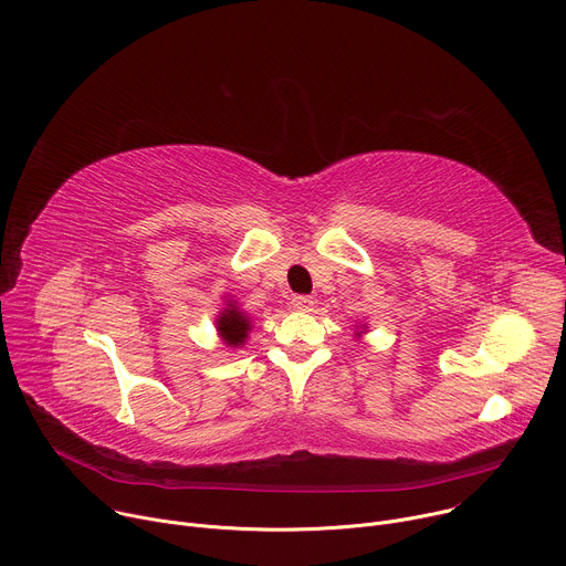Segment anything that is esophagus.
<instances>
[{
  "label": "esophagus",
  "instance_id": "1",
  "mask_svg": "<svg viewBox=\"0 0 566 566\" xmlns=\"http://www.w3.org/2000/svg\"><path fill=\"white\" fill-rule=\"evenodd\" d=\"M290 303H292V307H294V310H298V312H310L312 307H315V298H312V296H305V294L294 296Z\"/></svg>",
  "mask_w": 566,
  "mask_h": 566
}]
</instances>
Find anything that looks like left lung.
<instances>
[{"instance_id": "8db88e82", "label": "left lung", "mask_w": 566, "mask_h": 566, "mask_svg": "<svg viewBox=\"0 0 566 566\" xmlns=\"http://www.w3.org/2000/svg\"><path fill=\"white\" fill-rule=\"evenodd\" d=\"M361 333H366V331H364V324H361ZM361 333H355V335H361Z\"/></svg>"}]
</instances>
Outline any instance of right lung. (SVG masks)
<instances>
[{
    "label": "right lung",
    "mask_w": 566,
    "mask_h": 566,
    "mask_svg": "<svg viewBox=\"0 0 566 566\" xmlns=\"http://www.w3.org/2000/svg\"><path fill=\"white\" fill-rule=\"evenodd\" d=\"M216 328H218V335L222 337V342L227 346L235 348V346L244 344L247 333L251 331V322L244 312H240L235 301H227V307H222V312L216 319Z\"/></svg>",
    "instance_id": "1"
}]
</instances>
